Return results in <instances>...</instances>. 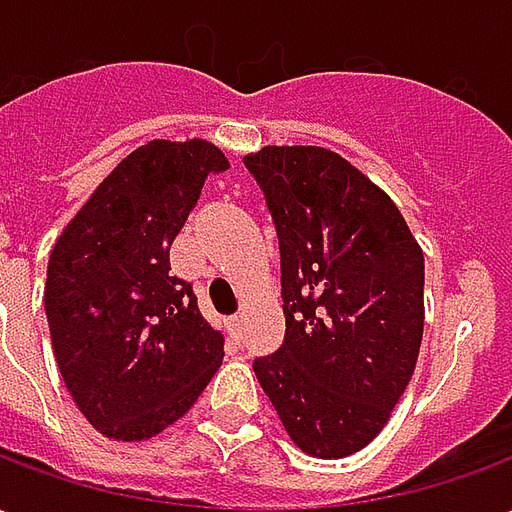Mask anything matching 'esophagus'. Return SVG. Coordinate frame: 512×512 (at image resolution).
<instances>
[{
	"instance_id": "obj_1",
	"label": "esophagus",
	"mask_w": 512,
	"mask_h": 512,
	"mask_svg": "<svg viewBox=\"0 0 512 512\" xmlns=\"http://www.w3.org/2000/svg\"><path fill=\"white\" fill-rule=\"evenodd\" d=\"M241 329H244V315H233V318H227V332L233 334V337H241Z\"/></svg>"
}]
</instances>
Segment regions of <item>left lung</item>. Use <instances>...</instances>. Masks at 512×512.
<instances>
[{"mask_svg": "<svg viewBox=\"0 0 512 512\" xmlns=\"http://www.w3.org/2000/svg\"><path fill=\"white\" fill-rule=\"evenodd\" d=\"M277 224L285 343L255 376L293 444L354 455L384 430L417 367L425 257L403 213L340 153L244 156Z\"/></svg>", "mask_w": 512, "mask_h": 512, "instance_id": "1", "label": "left lung"}]
</instances>
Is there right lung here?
Segmentation results:
<instances>
[{
    "label": "right lung",
    "instance_id": "right-lung-1",
    "mask_svg": "<svg viewBox=\"0 0 512 512\" xmlns=\"http://www.w3.org/2000/svg\"><path fill=\"white\" fill-rule=\"evenodd\" d=\"M230 161L205 139L136 147L90 194L51 249L46 318L62 381L87 422L145 441L189 411L224 356L169 246L205 178Z\"/></svg>",
    "mask_w": 512,
    "mask_h": 512
}]
</instances>
